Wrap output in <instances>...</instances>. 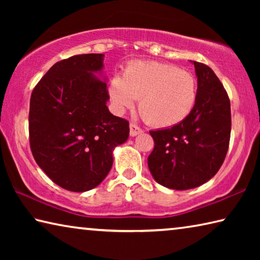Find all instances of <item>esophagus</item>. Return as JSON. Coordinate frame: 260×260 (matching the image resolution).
<instances>
[{"mask_svg":"<svg viewBox=\"0 0 260 260\" xmlns=\"http://www.w3.org/2000/svg\"><path fill=\"white\" fill-rule=\"evenodd\" d=\"M142 132H143V131L141 129L140 127L136 126L135 124H131V125H129V134H131L132 138H134V136L141 134V133H142Z\"/></svg>","mask_w":260,"mask_h":260,"instance_id":"1","label":"esophagus"}]
</instances>
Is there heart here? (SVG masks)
<instances>
[{
    "instance_id": "obj_1",
    "label": "heart",
    "mask_w": 260,
    "mask_h": 260,
    "mask_svg": "<svg viewBox=\"0 0 260 260\" xmlns=\"http://www.w3.org/2000/svg\"><path fill=\"white\" fill-rule=\"evenodd\" d=\"M114 110L122 113L139 99V111L148 124L167 128L182 122L197 101V80L191 73L155 60H133L108 86Z\"/></svg>"
}]
</instances>
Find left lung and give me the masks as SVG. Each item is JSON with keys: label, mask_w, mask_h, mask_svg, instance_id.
I'll return each instance as SVG.
<instances>
[{"label": "left lung", "mask_w": 260, "mask_h": 260, "mask_svg": "<svg viewBox=\"0 0 260 260\" xmlns=\"http://www.w3.org/2000/svg\"><path fill=\"white\" fill-rule=\"evenodd\" d=\"M197 77V101L180 124L150 131L155 148L148 167L156 181L174 190L200 187L212 179L230 146L231 102L218 77L206 65L192 61Z\"/></svg>", "instance_id": "8db88e82"}]
</instances>
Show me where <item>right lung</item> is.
<instances>
[{
	"instance_id": "right-lung-1",
	"label": "right lung",
	"mask_w": 260,
	"mask_h": 260,
	"mask_svg": "<svg viewBox=\"0 0 260 260\" xmlns=\"http://www.w3.org/2000/svg\"><path fill=\"white\" fill-rule=\"evenodd\" d=\"M104 55L72 56L52 65L29 102V143L40 169L70 191L90 190L113 164L128 121L109 111Z\"/></svg>"
}]
</instances>
